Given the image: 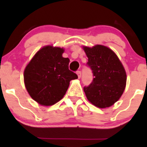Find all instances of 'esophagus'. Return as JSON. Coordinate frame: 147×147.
Returning a JSON list of instances; mask_svg holds the SVG:
<instances>
[{"mask_svg": "<svg viewBox=\"0 0 147 147\" xmlns=\"http://www.w3.org/2000/svg\"><path fill=\"white\" fill-rule=\"evenodd\" d=\"M77 75H78V78H80V77H81V72L80 71H78V72H77Z\"/></svg>", "mask_w": 147, "mask_h": 147, "instance_id": "34e87169", "label": "esophagus"}]
</instances>
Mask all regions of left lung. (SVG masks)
Returning <instances> with one entry per match:
<instances>
[{"mask_svg":"<svg viewBox=\"0 0 147 147\" xmlns=\"http://www.w3.org/2000/svg\"><path fill=\"white\" fill-rule=\"evenodd\" d=\"M82 49L94 75L92 82L84 87L87 99L97 107H109L119 100L125 90V69L116 53L107 46H82Z\"/></svg>","mask_w":147,"mask_h":147,"instance_id":"left-lung-1","label":"left lung"}]
</instances>
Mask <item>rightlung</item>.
Listing matches in <instances>:
<instances>
[{"mask_svg": "<svg viewBox=\"0 0 147 147\" xmlns=\"http://www.w3.org/2000/svg\"><path fill=\"white\" fill-rule=\"evenodd\" d=\"M63 47L46 45L26 65L23 78L32 100L42 106H51L63 98L72 80L78 75L69 69V59L63 57Z\"/></svg>", "mask_w": 147, "mask_h": 147, "instance_id": "obj_1", "label": "right lung"}]
</instances>
